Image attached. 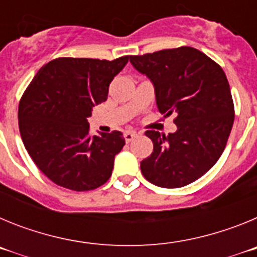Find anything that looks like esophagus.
Returning a JSON list of instances; mask_svg holds the SVG:
<instances>
[{
    "label": "esophagus",
    "instance_id": "1",
    "mask_svg": "<svg viewBox=\"0 0 257 257\" xmlns=\"http://www.w3.org/2000/svg\"><path fill=\"white\" fill-rule=\"evenodd\" d=\"M136 135H138V134H136L135 131H126V133L123 134V136H124V140H126V143H130V142H133V140H134V138H136Z\"/></svg>",
    "mask_w": 257,
    "mask_h": 257
}]
</instances>
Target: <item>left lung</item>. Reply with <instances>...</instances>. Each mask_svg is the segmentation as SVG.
<instances>
[{
    "instance_id": "obj_1",
    "label": "left lung",
    "mask_w": 257,
    "mask_h": 257,
    "mask_svg": "<svg viewBox=\"0 0 257 257\" xmlns=\"http://www.w3.org/2000/svg\"><path fill=\"white\" fill-rule=\"evenodd\" d=\"M151 78L158 110L175 114L174 134L149 130L153 152L140 163L144 178L161 188H181L212 167L225 149L234 104L222 68L189 46L130 56Z\"/></svg>"
}]
</instances>
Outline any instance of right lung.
I'll use <instances>...</instances> for the list:
<instances>
[{
  "label": "right lung",
  "instance_id": "1",
  "mask_svg": "<svg viewBox=\"0 0 257 257\" xmlns=\"http://www.w3.org/2000/svg\"><path fill=\"white\" fill-rule=\"evenodd\" d=\"M127 61L128 56L54 59L23 94L20 136L36 166L56 185L85 192L110 178L124 138L119 131L91 136L87 117L106 100L109 85Z\"/></svg>",
  "mask_w": 257,
  "mask_h": 257
}]
</instances>
